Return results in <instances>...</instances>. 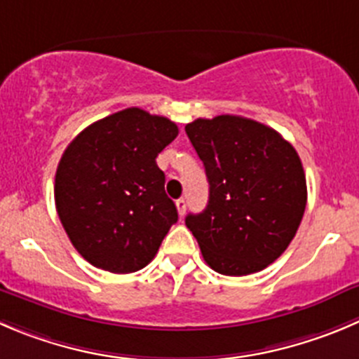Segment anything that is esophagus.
<instances>
[{
    "mask_svg": "<svg viewBox=\"0 0 359 359\" xmlns=\"http://www.w3.org/2000/svg\"><path fill=\"white\" fill-rule=\"evenodd\" d=\"M176 208H177V213H180V217H183L187 211V201L185 199H177L176 201Z\"/></svg>",
    "mask_w": 359,
    "mask_h": 359,
    "instance_id": "obj_1",
    "label": "esophagus"
}]
</instances>
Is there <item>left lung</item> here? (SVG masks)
<instances>
[{"mask_svg": "<svg viewBox=\"0 0 359 359\" xmlns=\"http://www.w3.org/2000/svg\"><path fill=\"white\" fill-rule=\"evenodd\" d=\"M203 160L210 201L185 218L211 269L229 276L261 271L294 238L306 206L302 160L276 130L222 114L185 126Z\"/></svg>", "mask_w": 359, "mask_h": 359, "instance_id": "obj_1", "label": "left lung"}]
</instances>
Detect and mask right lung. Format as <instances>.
Returning a JSON list of instances; mask_svg holds the SVG:
<instances>
[{
  "label": "right lung",
  "mask_w": 359,
  "mask_h": 359,
  "mask_svg": "<svg viewBox=\"0 0 359 359\" xmlns=\"http://www.w3.org/2000/svg\"><path fill=\"white\" fill-rule=\"evenodd\" d=\"M177 126L139 107L84 128L57 163L54 201L72 245L90 264L134 273L156 255L177 210L156 156Z\"/></svg>",
  "instance_id": "add662e5"
}]
</instances>
